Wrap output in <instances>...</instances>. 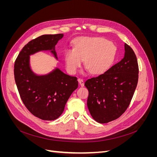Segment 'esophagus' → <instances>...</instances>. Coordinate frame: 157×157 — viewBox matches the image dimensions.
Masks as SVG:
<instances>
[{
    "label": "esophagus",
    "instance_id": "esophagus-1",
    "mask_svg": "<svg viewBox=\"0 0 157 157\" xmlns=\"http://www.w3.org/2000/svg\"><path fill=\"white\" fill-rule=\"evenodd\" d=\"M78 82H79V84H80V86H81L82 87H83V86H84V80H83L82 79H81V78H78Z\"/></svg>",
    "mask_w": 157,
    "mask_h": 157
}]
</instances>
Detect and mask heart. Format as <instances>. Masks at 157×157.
<instances>
[{
  "instance_id": "b5f03b06",
  "label": "heart",
  "mask_w": 157,
  "mask_h": 157,
  "mask_svg": "<svg viewBox=\"0 0 157 157\" xmlns=\"http://www.w3.org/2000/svg\"><path fill=\"white\" fill-rule=\"evenodd\" d=\"M117 48L101 37L81 36L74 41V48L67 49L65 63L67 71L75 74L84 60V65L94 75L107 71L115 59Z\"/></svg>"
}]
</instances>
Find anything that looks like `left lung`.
<instances>
[{"label":"left lung","instance_id":"obj_1","mask_svg":"<svg viewBox=\"0 0 157 157\" xmlns=\"http://www.w3.org/2000/svg\"><path fill=\"white\" fill-rule=\"evenodd\" d=\"M123 59L106 72L87 80V105L90 115L99 123L117 119L129 106L138 81V64L134 52L124 44Z\"/></svg>","mask_w":157,"mask_h":157}]
</instances>
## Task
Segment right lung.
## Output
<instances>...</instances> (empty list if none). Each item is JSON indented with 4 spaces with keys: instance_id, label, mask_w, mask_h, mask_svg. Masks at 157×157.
I'll return each instance as SVG.
<instances>
[{
    "instance_id": "1",
    "label": "right lung",
    "mask_w": 157,
    "mask_h": 157,
    "mask_svg": "<svg viewBox=\"0 0 157 157\" xmlns=\"http://www.w3.org/2000/svg\"><path fill=\"white\" fill-rule=\"evenodd\" d=\"M63 34L44 35L23 47L14 64V78L23 103L33 115L44 121H54L64 111L65 104L78 88L77 78L56 67L45 75L33 72L30 56L50 51L58 60L55 47Z\"/></svg>"
}]
</instances>
